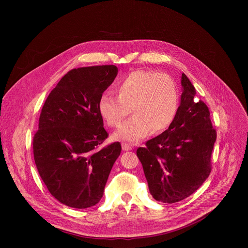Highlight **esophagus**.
<instances>
[{
    "label": "esophagus",
    "mask_w": 248,
    "mask_h": 248,
    "mask_svg": "<svg viewBox=\"0 0 248 248\" xmlns=\"http://www.w3.org/2000/svg\"><path fill=\"white\" fill-rule=\"evenodd\" d=\"M121 145H122V149H123L124 151H130V150L133 149V146H132V144H130V143L122 142Z\"/></svg>",
    "instance_id": "esophagus-1"
}]
</instances>
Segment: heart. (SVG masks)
<instances>
[{
  "mask_svg": "<svg viewBox=\"0 0 248 248\" xmlns=\"http://www.w3.org/2000/svg\"><path fill=\"white\" fill-rule=\"evenodd\" d=\"M116 93L118 98L104 93L98 101L99 114L108 127H119L130 108L134 114L114 134L116 140L139 141L150 132L162 133L175 120L178 91L168 74L131 71L117 83Z\"/></svg>",
  "mask_w": 248,
  "mask_h": 248,
  "instance_id": "1",
  "label": "heart"
}]
</instances>
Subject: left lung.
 Masks as SVG:
<instances>
[{"label": "left lung", "mask_w": 248, "mask_h": 248, "mask_svg": "<svg viewBox=\"0 0 248 248\" xmlns=\"http://www.w3.org/2000/svg\"><path fill=\"white\" fill-rule=\"evenodd\" d=\"M180 105L170 127L137 150L153 198L165 203L180 202L209 177L217 132L208 107L182 73Z\"/></svg>", "instance_id": "obj_1"}]
</instances>
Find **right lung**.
<instances>
[{
  "instance_id": "1",
  "label": "right lung",
  "mask_w": 248,
  "mask_h": 248,
  "mask_svg": "<svg viewBox=\"0 0 248 248\" xmlns=\"http://www.w3.org/2000/svg\"><path fill=\"white\" fill-rule=\"evenodd\" d=\"M118 69L102 65L73 69L50 92L33 137L39 175L49 193L72 208L94 206L103 197L121 144L98 150L108 137L98 101Z\"/></svg>"
}]
</instances>
